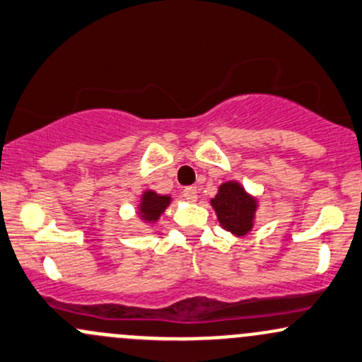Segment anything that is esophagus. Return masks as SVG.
<instances>
[{"instance_id": "obj_1", "label": "esophagus", "mask_w": 362, "mask_h": 362, "mask_svg": "<svg viewBox=\"0 0 362 362\" xmlns=\"http://www.w3.org/2000/svg\"><path fill=\"white\" fill-rule=\"evenodd\" d=\"M182 197H185L188 202H195L198 198L197 186H186V188L182 189Z\"/></svg>"}]
</instances>
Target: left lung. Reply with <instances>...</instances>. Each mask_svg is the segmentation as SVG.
Returning <instances> with one entry per match:
<instances>
[{
  "label": "left lung",
  "instance_id": "left-lung-1",
  "mask_svg": "<svg viewBox=\"0 0 362 362\" xmlns=\"http://www.w3.org/2000/svg\"><path fill=\"white\" fill-rule=\"evenodd\" d=\"M217 219L233 235H247L254 226L255 200L245 193L238 182L229 181L219 186V193L211 200Z\"/></svg>",
  "mask_w": 362,
  "mask_h": 362
}]
</instances>
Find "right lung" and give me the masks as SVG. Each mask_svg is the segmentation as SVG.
I'll list each match as a JSON object with an SVG mask.
<instances>
[{
  "label": "right lung",
  "mask_w": 362,
  "mask_h": 362,
  "mask_svg": "<svg viewBox=\"0 0 362 362\" xmlns=\"http://www.w3.org/2000/svg\"><path fill=\"white\" fill-rule=\"evenodd\" d=\"M170 204V197L157 195L155 192H146L141 198V205H139V212L141 217L148 223H155L160 217V214L165 211L167 205Z\"/></svg>",
  "instance_id": "1"
}]
</instances>
